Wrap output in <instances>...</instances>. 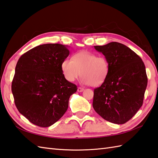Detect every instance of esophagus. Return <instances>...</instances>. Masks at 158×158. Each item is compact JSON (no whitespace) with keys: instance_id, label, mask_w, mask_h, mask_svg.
<instances>
[{"instance_id":"obj_1","label":"esophagus","mask_w":158,"mask_h":158,"mask_svg":"<svg viewBox=\"0 0 158 158\" xmlns=\"http://www.w3.org/2000/svg\"><path fill=\"white\" fill-rule=\"evenodd\" d=\"M84 90H85V89H82V88H80V87H78V92L82 93V92H83Z\"/></svg>"}]
</instances>
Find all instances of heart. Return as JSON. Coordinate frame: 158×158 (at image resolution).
Instances as JSON below:
<instances>
[{"instance_id": "b5f03b06", "label": "heart", "mask_w": 158, "mask_h": 158, "mask_svg": "<svg viewBox=\"0 0 158 158\" xmlns=\"http://www.w3.org/2000/svg\"><path fill=\"white\" fill-rule=\"evenodd\" d=\"M63 75L69 82H73L81 75V82L85 85L98 86L106 81L110 72L107 59L94 52L81 51L61 62Z\"/></svg>"}]
</instances>
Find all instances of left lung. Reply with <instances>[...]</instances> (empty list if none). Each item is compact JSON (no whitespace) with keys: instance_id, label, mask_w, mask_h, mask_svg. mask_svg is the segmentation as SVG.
<instances>
[{"instance_id":"8db88e82","label":"left lung","mask_w":158,"mask_h":158,"mask_svg":"<svg viewBox=\"0 0 158 158\" xmlns=\"http://www.w3.org/2000/svg\"><path fill=\"white\" fill-rule=\"evenodd\" d=\"M94 48L107 59L110 72L106 81L94 90L93 107L106 120L124 124L143 105L148 86L144 63L131 48L116 42Z\"/></svg>"}]
</instances>
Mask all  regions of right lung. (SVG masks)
Segmentation results:
<instances>
[{"label":"right lung","mask_w":158,"mask_h":158,"mask_svg":"<svg viewBox=\"0 0 158 158\" xmlns=\"http://www.w3.org/2000/svg\"><path fill=\"white\" fill-rule=\"evenodd\" d=\"M68 46L44 44L21 56L15 67L11 90L15 106L31 123L48 127L68 110L77 86L63 75L61 62L68 57Z\"/></svg>","instance_id":"obj_1"}]
</instances>
